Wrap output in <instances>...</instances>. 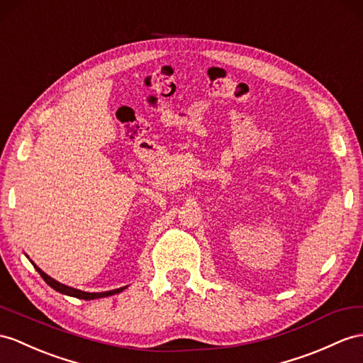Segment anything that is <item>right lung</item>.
Wrapping results in <instances>:
<instances>
[{
	"label": "right lung",
	"mask_w": 363,
	"mask_h": 363,
	"mask_svg": "<svg viewBox=\"0 0 363 363\" xmlns=\"http://www.w3.org/2000/svg\"><path fill=\"white\" fill-rule=\"evenodd\" d=\"M35 269H37L40 272V276L43 277V280L46 281V284L54 288L55 291H58V293L61 294H66V296H72V297H77V298H83V300H92V298H101V297H108V296H113L120 293V291H123L125 288H118V289H113V291H106V293H84V291H79V289H75V288H70V286H66L63 284H60V281L54 280L52 277H49L46 272H43L37 264H33Z\"/></svg>",
	"instance_id": "right-lung-1"
}]
</instances>
